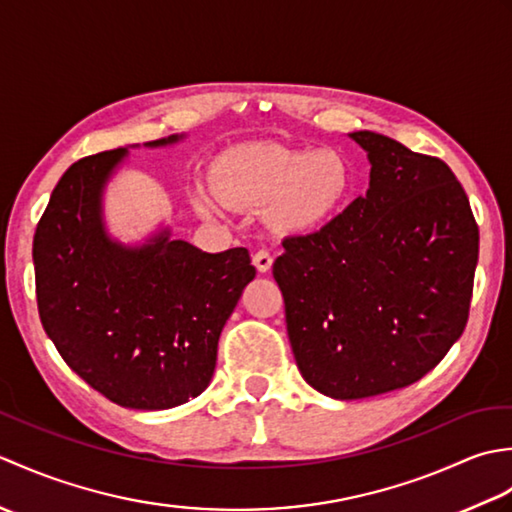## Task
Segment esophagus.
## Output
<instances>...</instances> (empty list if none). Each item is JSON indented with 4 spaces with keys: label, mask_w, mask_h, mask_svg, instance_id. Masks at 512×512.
<instances>
[{
    "label": "esophagus",
    "mask_w": 512,
    "mask_h": 512,
    "mask_svg": "<svg viewBox=\"0 0 512 512\" xmlns=\"http://www.w3.org/2000/svg\"><path fill=\"white\" fill-rule=\"evenodd\" d=\"M253 266L257 268V273H268L270 266H273V257H270L268 250H257L253 255Z\"/></svg>",
    "instance_id": "obj_1"
}]
</instances>
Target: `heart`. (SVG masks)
<instances>
[{"label": "heart", "mask_w": 512, "mask_h": 512, "mask_svg": "<svg viewBox=\"0 0 512 512\" xmlns=\"http://www.w3.org/2000/svg\"><path fill=\"white\" fill-rule=\"evenodd\" d=\"M215 187L222 198L244 206H266L281 233H310L343 209L352 191V167L341 151H301L279 145L235 147L215 162ZM200 209L217 211L213 191L198 193Z\"/></svg>", "instance_id": "1"}]
</instances>
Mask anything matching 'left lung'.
I'll return each instance as SVG.
<instances>
[{
    "label": "left lung",
    "instance_id": "left-lung-1",
    "mask_svg": "<svg viewBox=\"0 0 512 512\" xmlns=\"http://www.w3.org/2000/svg\"><path fill=\"white\" fill-rule=\"evenodd\" d=\"M369 189L321 231L284 239L273 275L306 383L358 400L416 383L460 339L480 250L471 204L447 162L376 132Z\"/></svg>",
    "mask_w": 512,
    "mask_h": 512
}]
</instances>
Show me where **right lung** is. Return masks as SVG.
Instances as JSON below:
<instances>
[{"label": "right lung", "instance_id": "right-lung-1", "mask_svg": "<svg viewBox=\"0 0 512 512\" xmlns=\"http://www.w3.org/2000/svg\"><path fill=\"white\" fill-rule=\"evenodd\" d=\"M127 156L83 158L54 187L32 242L37 306L72 372L116 405L158 411L209 387L222 328L255 268L246 248L204 253L169 226L136 246L107 233L103 193Z\"/></svg>", "mask_w": 512, "mask_h": 512}]
</instances>
